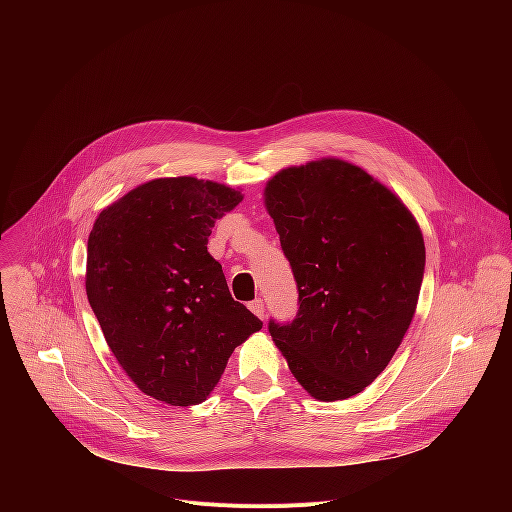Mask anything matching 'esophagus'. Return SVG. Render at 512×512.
Segmentation results:
<instances>
[{
	"label": "esophagus",
	"instance_id": "esophagus-1",
	"mask_svg": "<svg viewBox=\"0 0 512 512\" xmlns=\"http://www.w3.org/2000/svg\"><path fill=\"white\" fill-rule=\"evenodd\" d=\"M249 310L259 316L261 320H265V306H263V300L261 298H255L253 302H249Z\"/></svg>",
	"mask_w": 512,
	"mask_h": 512
}]
</instances>
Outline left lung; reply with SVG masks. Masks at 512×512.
Instances as JSON below:
<instances>
[{
  "label": "left lung",
  "mask_w": 512,
  "mask_h": 512,
  "mask_svg": "<svg viewBox=\"0 0 512 512\" xmlns=\"http://www.w3.org/2000/svg\"><path fill=\"white\" fill-rule=\"evenodd\" d=\"M298 314L269 334L298 383L320 401L369 387L397 352L417 308L425 245L405 204L362 168L326 158L265 186Z\"/></svg>",
  "instance_id": "left-lung-1"
}]
</instances>
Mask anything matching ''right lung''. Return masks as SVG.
<instances>
[{
  "mask_svg": "<svg viewBox=\"0 0 512 512\" xmlns=\"http://www.w3.org/2000/svg\"><path fill=\"white\" fill-rule=\"evenodd\" d=\"M243 194L192 176L145 182L101 210L87 245V298L127 377L158 401L202 403L263 322L235 302L208 253Z\"/></svg>",
  "mask_w": 512,
  "mask_h": 512,
  "instance_id": "obj_1",
  "label": "right lung"
}]
</instances>
